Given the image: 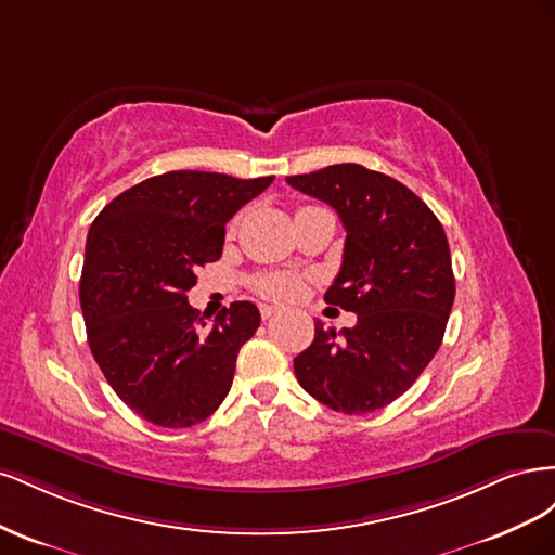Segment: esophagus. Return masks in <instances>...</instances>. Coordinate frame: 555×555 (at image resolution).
Listing matches in <instances>:
<instances>
[{
	"label": "esophagus",
	"instance_id": "1",
	"mask_svg": "<svg viewBox=\"0 0 555 555\" xmlns=\"http://www.w3.org/2000/svg\"><path fill=\"white\" fill-rule=\"evenodd\" d=\"M259 312H261V319H271V317H275L278 312H280V308L278 306H259Z\"/></svg>",
	"mask_w": 555,
	"mask_h": 555
}]
</instances>
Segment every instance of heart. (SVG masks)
Wrapping results in <instances>:
<instances>
[{
	"instance_id": "obj_1",
	"label": "heart",
	"mask_w": 555,
	"mask_h": 555,
	"mask_svg": "<svg viewBox=\"0 0 555 555\" xmlns=\"http://www.w3.org/2000/svg\"><path fill=\"white\" fill-rule=\"evenodd\" d=\"M257 292L268 298H278V300H289L296 298L304 289V282H300L298 275L292 273H266L257 278Z\"/></svg>"
}]
</instances>
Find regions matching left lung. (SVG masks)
Wrapping results in <instances>:
<instances>
[{"label":"left lung","instance_id":"left-lung-1","mask_svg":"<svg viewBox=\"0 0 555 555\" xmlns=\"http://www.w3.org/2000/svg\"><path fill=\"white\" fill-rule=\"evenodd\" d=\"M324 201L347 231L343 266L324 300L357 314V326L324 328L294 359L304 389L343 414H367L405 393L440 349L456 296L444 229L405 184L335 164L287 178Z\"/></svg>","mask_w":555,"mask_h":555}]
</instances>
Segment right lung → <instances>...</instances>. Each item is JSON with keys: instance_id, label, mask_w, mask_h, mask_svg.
<instances>
[{"instance_id": "obj_1", "label": "right lung", "mask_w": 555, "mask_h": 555, "mask_svg": "<svg viewBox=\"0 0 555 555\" xmlns=\"http://www.w3.org/2000/svg\"><path fill=\"white\" fill-rule=\"evenodd\" d=\"M275 176L169 171L133 184L96 215L86 243L80 308L104 377L145 422L188 428L227 398L259 310L236 300L206 324L188 304L224 227Z\"/></svg>"}]
</instances>
